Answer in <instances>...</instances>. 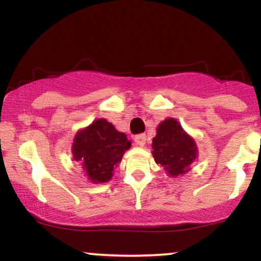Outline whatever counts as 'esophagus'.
<instances>
[{"label":"esophagus","instance_id":"1","mask_svg":"<svg viewBox=\"0 0 261 261\" xmlns=\"http://www.w3.org/2000/svg\"><path fill=\"white\" fill-rule=\"evenodd\" d=\"M134 142L137 144L138 146H144L146 144V135L145 134H140V135H137V137L134 138Z\"/></svg>","mask_w":261,"mask_h":261}]
</instances>
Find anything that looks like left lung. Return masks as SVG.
I'll return each instance as SVG.
<instances>
[{
	"instance_id": "left-lung-1",
	"label": "left lung",
	"mask_w": 261,
	"mask_h": 261,
	"mask_svg": "<svg viewBox=\"0 0 261 261\" xmlns=\"http://www.w3.org/2000/svg\"><path fill=\"white\" fill-rule=\"evenodd\" d=\"M152 155L170 177H178L190 171L197 159L198 148L191 135L173 117L162 121L152 140Z\"/></svg>"
}]
</instances>
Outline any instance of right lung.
<instances>
[{"label": "right lung", "instance_id": "obj_1", "mask_svg": "<svg viewBox=\"0 0 261 261\" xmlns=\"http://www.w3.org/2000/svg\"><path fill=\"white\" fill-rule=\"evenodd\" d=\"M130 146L126 134L106 119H98L77 132L71 152L88 179L98 184L112 179L114 169Z\"/></svg>", "mask_w": 261, "mask_h": 261}]
</instances>
